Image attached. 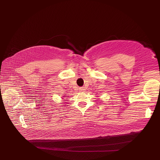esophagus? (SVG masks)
<instances>
[{
  "instance_id": "obj_1",
  "label": "esophagus",
  "mask_w": 160,
  "mask_h": 160,
  "mask_svg": "<svg viewBox=\"0 0 160 160\" xmlns=\"http://www.w3.org/2000/svg\"><path fill=\"white\" fill-rule=\"evenodd\" d=\"M84 90H85V89H84V88H79V91H83Z\"/></svg>"
}]
</instances>
